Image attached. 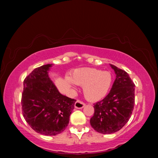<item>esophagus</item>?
<instances>
[{
    "mask_svg": "<svg viewBox=\"0 0 158 158\" xmlns=\"http://www.w3.org/2000/svg\"><path fill=\"white\" fill-rule=\"evenodd\" d=\"M84 106H85V103L79 100H77L76 101V102L74 103V107L77 109H82Z\"/></svg>",
    "mask_w": 158,
    "mask_h": 158,
    "instance_id": "1",
    "label": "esophagus"
}]
</instances>
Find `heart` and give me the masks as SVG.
Listing matches in <instances>:
<instances>
[{
    "label": "heart",
    "mask_w": 158,
    "mask_h": 158,
    "mask_svg": "<svg viewBox=\"0 0 158 158\" xmlns=\"http://www.w3.org/2000/svg\"><path fill=\"white\" fill-rule=\"evenodd\" d=\"M68 84L83 86L85 98L90 102L102 100L108 94L111 89L113 77L108 71L91 68H81L72 72L71 78H66Z\"/></svg>",
    "instance_id": "heart-1"
}]
</instances>
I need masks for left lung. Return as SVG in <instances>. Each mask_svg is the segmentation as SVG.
I'll use <instances>...</instances> for the list:
<instances>
[{
  "label": "left lung",
  "mask_w": 158,
  "mask_h": 158,
  "mask_svg": "<svg viewBox=\"0 0 158 158\" xmlns=\"http://www.w3.org/2000/svg\"><path fill=\"white\" fill-rule=\"evenodd\" d=\"M116 74L109 94L94 105L95 112L90 120L98 132L111 134L127 123L135 106V85L126 72L110 65Z\"/></svg>",
  "instance_id": "8db88e82"
}]
</instances>
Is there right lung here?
Segmentation results:
<instances>
[{"label":"right lung","instance_id":"1","mask_svg":"<svg viewBox=\"0 0 158 158\" xmlns=\"http://www.w3.org/2000/svg\"><path fill=\"white\" fill-rule=\"evenodd\" d=\"M52 64L39 67L23 81L22 113L36 132L54 136L65 130L74 108V99L60 94L48 75Z\"/></svg>","mask_w":158,"mask_h":158}]
</instances>
